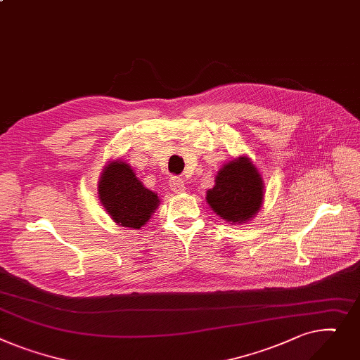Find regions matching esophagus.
Segmentation results:
<instances>
[{
  "label": "esophagus",
  "instance_id": "obj_1",
  "mask_svg": "<svg viewBox=\"0 0 360 360\" xmlns=\"http://www.w3.org/2000/svg\"><path fill=\"white\" fill-rule=\"evenodd\" d=\"M170 187H172L173 192H176V193H181V192H184V188H186L183 179L176 177V176L170 179Z\"/></svg>",
  "mask_w": 360,
  "mask_h": 360
}]
</instances>
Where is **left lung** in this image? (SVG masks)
<instances>
[{"label": "left lung", "mask_w": 360, "mask_h": 360, "mask_svg": "<svg viewBox=\"0 0 360 360\" xmlns=\"http://www.w3.org/2000/svg\"><path fill=\"white\" fill-rule=\"evenodd\" d=\"M206 200L217 215L232 224H243L255 217L263 200V181L247 157L221 168L215 186L207 190Z\"/></svg>", "instance_id": "1"}]
</instances>
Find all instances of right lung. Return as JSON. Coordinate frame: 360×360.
I'll return each instance as SVG.
<instances>
[{
	"instance_id": "1",
	"label": "right lung",
	"mask_w": 360,
	"mask_h": 360,
	"mask_svg": "<svg viewBox=\"0 0 360 360\" xmlns=\"http://www.w3.org/2000/svg\"><path fill=\"white\" fill-rule=\"evenodd\" d=\"M98 198L116 224L135 229L148 222L160 203L158 196L138 180L131 165L122 161H112L104 168Z\"/></svg>"
}]
</instances>
